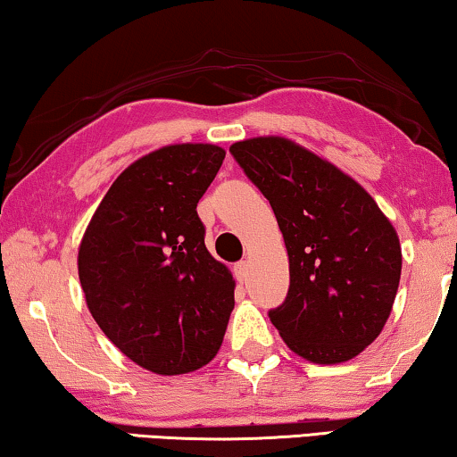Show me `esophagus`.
Instances as JSON below:
<instances>
[{
  "label": "esophagus",
  "instance_id": "1",
  "mask_svg": "<svg viewBox=\"0 0 457 457\" xmlns=\"http://www.w3.org/2000/svg\"><path fill=\"white\" fill-rule=\"evenodd\" d=\"M235 278L239 282H243L245 278H247V262H239L235 263Z\"/></svg>",
  "mask_w": 457,
  "mask_h": 457
}]
</instances>
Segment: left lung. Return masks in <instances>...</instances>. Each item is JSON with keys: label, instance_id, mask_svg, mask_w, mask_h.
<instances>
[{"label": "left lung", "instance_id": "1", "mask_svg": "<svg viewBox=\"0 0 457 457\" xmlns=\"http://www.w3.org/2000/svg\"><path fill=\"white\" fill-rule=\"evenodd\" d=\"M230 152L266 195L287 245L290 288L270 321L315 365L359 356L381 334L398 293L394 224L361 183L295 140L249 137Z\"/></svg>", "mask_w": 457, "mask_h": 457}]
</instances>
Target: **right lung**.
Wrapping results in <instances>:
<instances>
[{
  "label": "right lung",
  "mask_w": 457,
  "mask_h": 457,
  "mask_svg": "<svg viewBox=\"0 0 457 457\" xmlns=\"http://www.w3.org/2000/svg\"><path fill=\"white\" fill-rule=\"evenodd\" d=\"M216 144H169L111 185L78 247V276L104 336L136 365H208L235 307V278L204 243L197 202L224 161Z\"/></svg>",
  "instance_id": "obj_1"
}]
</instances>
